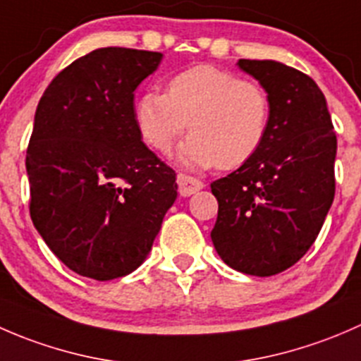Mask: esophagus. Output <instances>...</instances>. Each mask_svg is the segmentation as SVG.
Wrapping results in <instances>:
<instances>
[{
	"instance_id": "obj_1",
	"label": "esophagus",
	"mask_w": 361,
	"mask_h": 361,
	"mask_svg": "<svg viewBox=\"0 0 361 361\" xmlns=\"http://www.w3.org/2000/svg\"><path fill=\"white\" fill-rule=\"evenodd\" d=\"M176 183H178V192H180V195H183V197H188V195L195 194V192H199L204 187L201 180H197V178L194 176H188V174H183V173L178 174Z\"/></svg>"
}]
</instances>
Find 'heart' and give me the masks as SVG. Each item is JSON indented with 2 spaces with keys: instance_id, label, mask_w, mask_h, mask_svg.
Wrapping results in <instances>:
<instances>
[{
  "instance_id": "obj_1",
  "label": "heart",
  "mask_w": 361,
  "mask_h": 361,
  "mask_svg": "<svg viewBox=\"0 0 361 361\" xmlns=\"http://www.w3.org/2000/svg\"><path fill=\"white\" fill-rule=\"evenodd\" d=\"M271 115L264 85L211 64L176 73L166 94L147 90L134 106L141 140L159 154H169L188 127L180 160L192 169L241 167L264 147Z\"/></svg>"
}]
</instances>
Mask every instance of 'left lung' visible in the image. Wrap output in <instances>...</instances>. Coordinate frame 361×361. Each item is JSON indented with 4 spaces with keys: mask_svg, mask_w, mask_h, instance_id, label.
<instances>
[{
    "mask_svg": "<svg viewBox=\"0 0 361 361\" xmlns=\"http://www.w3.org/2000/svg\"><path fill=\"white\" fill-rule=\"evenodd\" d=\"M238 66L271 96V126L253 159L211 183V241L228 267L265 278L297 264L318 238L336 195L337 136L311 76L276 61Z\"/></svg>",
    "mask_w": 361,
    "mask_h": 361,
    "instance_id": "1",
    "label": "left lung"
}]
</instances>
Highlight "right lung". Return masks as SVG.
<instances>
[{"instance_id": "obj_1", "label": "right lung", "mask_w": 361, "mask_h": 361, "mask_svg": "<svg viewBox=\"0 0 361 361\" xmlns=\"http://www.w3.org/2000/svg\"><path fill=\"white\" fill-rule=\"evenodd\" d=\"M160 52L106 47L73 61L39 99L25 152L29 213L66 267L108 281L136 271L178 195L141 141L134 90Z\"/></svg>"}]
</instances>
